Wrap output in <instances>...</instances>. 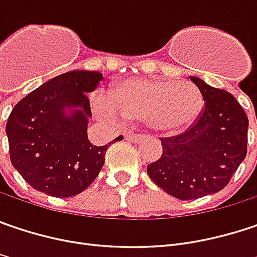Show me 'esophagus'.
<instances>
[{
  "label": "esophagus",
  "instance_id": "esophagus-1",
  "mask_svg": "<svg viewBox=\"0 0 257 257\" xmlns=\"http://www.w3.org/2000/svg\"><path fill=\"white\" fill-rule=\"evenodd\" d=\"M143 134H132V132H128V134H125V138H126V141H131V143H140L141 140H144Z\"/></svg>",
  "mask_w": 257,
  "mask_h": 257
}]
</instances>
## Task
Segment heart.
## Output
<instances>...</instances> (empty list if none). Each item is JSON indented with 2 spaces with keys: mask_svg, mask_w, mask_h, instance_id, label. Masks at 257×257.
<instances>
[{
  "mask_svg": "<svg viewBox=\"0 0 257 257\" xmlns=\"http://www.w3.org/2000/svg\"><path fill=\"white\" fill-rule=\"evenodd\" d=\"M91 107L107 122L137 119L156 131L174 134L190 128L199 119L204 96L190 83L137 78L114 87L110 96L101 91L93 94Z\"/></svg>",
  "mask_w": 257,
  "mask_h": 257,
  "instance_id": "heart-1",
  "label": "heart"
}]
</instances>
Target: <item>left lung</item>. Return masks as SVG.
<instances>
[{"label": "left lung", "mask_w": 257, "mask_h": 257, "mask_svg": "<svg viewBox=\"0 0 257 257\" xmlns=\"http://www.w3.org/2000/svg\"><path fill=\"white\" fill-rule=\"evenodd\" d=\"M205 107L190 128L163 138L160 160L147 167L151 180L177 199L189 201L224 189L247 153L249 119L233 94L190 77Z\"/></svg>", "instance_id": "8db88e82"}]
</instances>
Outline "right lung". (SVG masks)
<instances>
[{"label": "right lung", "instance_id": "1", "mask_svg": "<svg viewBox=\"0 0 257 257\" xmlns=\"http://www.w3.org/2000/svg\"><path fill=\"white\" fill-rule=\"evenodd\" d=\"M101 80L97 71H69L42 84L11 110L6 126L10 159L33 189L69 198L98 176L110 144L96 147L88 141L87 94ZM120 140L122 135L113 141Z\"/></svg>", "mask_w": 257, "mask_h": 257}]
</instances>
